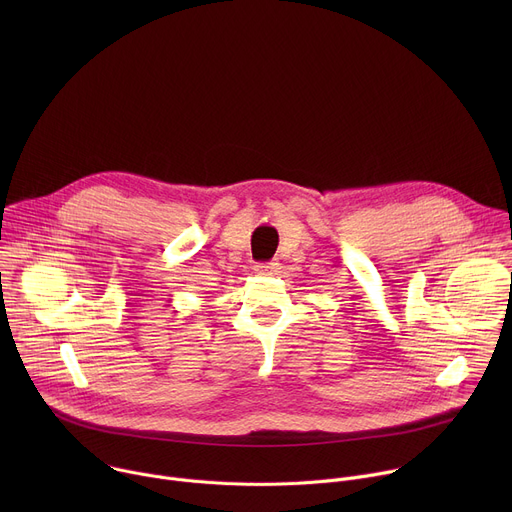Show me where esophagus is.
Masks as SVG:
<instances>
[{"instance_id": "esophagus-1", "label": "esophagus", "mask_w": 512, "mask_h": 512, "mask_svg": "<svg viewBox=\"0 0 512 512\" xmlns=\"http://www.w3.org/2000/svg\"><path fill=\"white\" fill-rule=\"evenodd\" d=\"M275 269H277V263H275V261H271V263H257V265H255V273H257V275H273Z\"/></svg>"}]
</instances>
